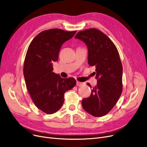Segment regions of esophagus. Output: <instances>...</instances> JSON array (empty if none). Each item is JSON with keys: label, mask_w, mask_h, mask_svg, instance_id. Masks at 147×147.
Returning <instances> with one entry per match:
<instances>
[{"label": "esophagus", "mask_w": 147, "mask_h": 147, "mask_svg": "<svg viewBox=\"0 0 147 147\" xmlns=\"http://www.w3.org/2000/svg\"><path fill=\"white\" fill-rule=\"evenodd\" d=\"M85 84V83H83V82H77L76 83V85L78 86H83Z\"/></svg>", "instance_id": "34e87169"}]
</instances>
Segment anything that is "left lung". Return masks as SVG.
Masks as SVG:
<instances>
[{
    "instance_id": "left-lung-1",
    "label": "left lung",
    "mask_w": 147,
    "mask_h": 147,
    "mask_svg": "<svg viewBox=\"0 0 147 147\" xmlns=\"http://www.w3.org/2000/svg\"><path fill=\"white\" fill-rule=\"evenodd\" d=\"M75 38L87 46L88 64L95 67L98 80L90 95L82 100V107L95 117L104 116L113 109L122 92L123 67L119 52L110 38L96 28L81 31Z\"/></svg>"
}]
</instances>
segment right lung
Masks as SVG:
<instances>
[{
    "mask_svg": "<svg viewBox=\"0 0 147 147\" xmlns=\"http://www.w3.org/2000/svg\"><path fill=\"white\" fill-rule=\"evenodd\" d=\"M76 33L59 28L43 31L28 46L23 68L26 87L35 105L48 114L61 109L64 93L76 84L74 78L63 79L53 73L52 67L62 45Z\"/></svg>",
    "mask_w": 147,
    "mask_h": 147,
    "instance_id": "right-lung-1",
    "label": "right lung"
}]
</instances>
